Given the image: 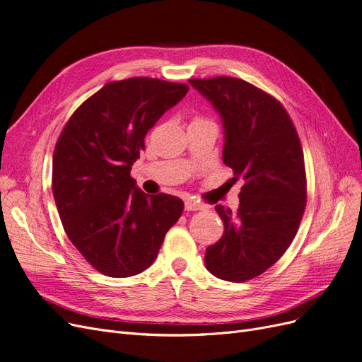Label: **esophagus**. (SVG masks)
<instances>
[{
	"label": "esophagus",
	"mask_w": 362,
	"mask_h": 362,
	"mask_svg": "<svg viewBox=\"0 0 362 362\" xmlns=\"http://www.w3.org/2000/svg\"><path fill=\"white\" fill-rule=\"evenodd\" d=\"M184 206H185V210H187V211H198V210H202V208H204V205H201L199 202H196L193 199L185 201Z\"/></svg>",
	"instance_id": "obj_1"
}]
</instances>
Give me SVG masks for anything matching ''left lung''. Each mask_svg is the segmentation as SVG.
<instances>
[{
  "label": "left lung",
  "instance_id": "left-lung-1",
  "mask_svg": "<svg viewBox=\"0 0 362 362\" xmlns=\"http://www.w3.org/2000/svg\"><path fill=\"white\" fill-rule=\"evenodd\" d=\"M189 83L221 115L223 163L245 180L235 213L216 205L225 231L206 247L205 266L243 282L275 264L298 233L306 202L302 145L286 108L254 84L233 76Z\"/></svg>",
  "mask_w": 362,
  "mask_h": 362
}]
</instances>
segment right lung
<instances>
[{
	"label": "right lung",
	"instance_id": "obj_1",
	"mask_svg": "<svg viewBox=\"0 0 362 362\" xmlns=\"http://www.w3.org/2000/svg\"><path fill=\"white\" fill-rule=\"evenodd\" d=\"M187 90V84L146 76L107 83L76 108L57 140L52 194L60 221L103 275L146 270L182 214L180 198L144 193L129 172L148 131Z\"/></svg>",
	"mask_w": 362,
	"mask_h": 362
}]
</instances>
